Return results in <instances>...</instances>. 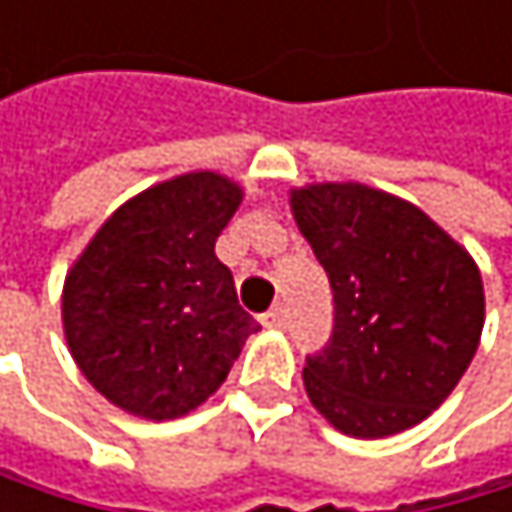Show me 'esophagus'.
Wrapping results in <instances>:
<instances>
[{
  "label": "esophagus",
  "mask_w": 512,
  "mask_h": 512,
  "mask_svg": "<svg viewBox=\"0 0 512 512\" xmlns=\"http://www.w3.org/2000/svg\"><path fill=\"white\" fill-rule=\"evenodd\" d=\"M264 325L267 328H285L288 325V310L279 304V307H273L270 313H264Z\"/></svg>",
  "instance_id": "1"
}]
</instances>
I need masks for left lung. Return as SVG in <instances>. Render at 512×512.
Here are the masks:
<instances>
[{
  "instance_id": "obj_1",
  "label": "left lung",
  "mask_w": 512,
  "mask_h": 512,
  "mask_svg": "<svg viewBox=\"0 0 512 512\" xmlns=\"http://www.w3.org/2000/svg\"><path fill=\"white\" fill-rule=\"evenodd\" d=\"M291 211L334 298L331 338L304 365L310 402L356 439L421 424L479 347L473 258L421 208L365 184L294 190Z\"/></svg>"
}]
</instances>
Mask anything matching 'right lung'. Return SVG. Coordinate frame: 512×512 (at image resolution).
Returning a JSON list of instances; mask_svg holds the SVG:
<instances>
[{
  "label": "right lung",
  "mask_w": 512,
  "mask_h": 512,
  "mask_svg": "<svg viewBox=\"0 0 512 512\" xmlns=\"http://www.w3.org/2000/svg\"><path fill=\"white\" fill-rule=\"evenodd\" d=\"M242 190L214 171L128 199L64 285L67 344L91 387L147 421L181 418L224 384L254 322L214 254Z\"/></svg>",
  "instance_id": "add662e5"
}]
</instances>
